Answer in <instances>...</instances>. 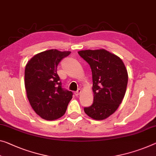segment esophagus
I'll return each instance as SVG.
<instances>
[{
    "instance_id": "1",
    "label": "esophagus",
    "mask_w": 156,
    "mask_h": 156,
    "mask_svg": "<svg viewBox=\"0 0 156 156\" xmlns=\"http://www.w3.org/2000/svg\"><path fill=\"white\" fill-rule=\"evenodd\" d=\"M81 93V89H78L77 90V91H76V92H75V95H76V96H78L79 95H80V93Z\"/></svg>"
}]
</instances>
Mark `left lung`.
Returning a JSON list of instances; mask_svg holds the SVG:
<instances>
[{"mask_svg": "<svg viewBox=\"0 0 156 156\" xmlns=\"http://www.w3.org/2000/svg\"><path fill=\"white\" fill-rule=\"evenodd\" d=\"M78 54L92 71L93 102L85 107L90 118L101 121L113 114L125 96L128 71L121 58L106 49L81 50Z\"/></svg>", "mask_w": 156, "mask_h": 156, "instance_id": "8db88e82", "label": "left lung"}]
</instances>
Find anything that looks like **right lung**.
Returning <instances> with one entry per match:
<instances>
[{"mask_svg": "<svg viewBox=\"0 0 156 156\" xmlns=\"http://www.w3.org/2000/svg\"><path fill=\"white\" fill-rule=\"evenodd\" d=\"M70 51L49 49L33 56L26 65L24 83L26 95L33 109L47 121L63 116L73 93L61 87L57 66Z\"/></svg>", "mask_w": 156, "mask_h": 156, "instance_id": "1", "label": "right lung"}]
</instances>
